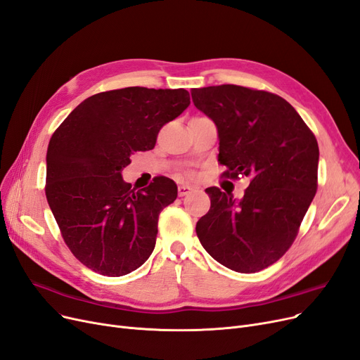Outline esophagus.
<instances>
[{"label": "esophagus", "mask_w": 360, "mask_h": 360, "mask_svg": "<svg viewBox=\"0 0 360 360\" xmlns=\"http://www.w3.org/2000/svg\"><path fill=\"white\" fill-rule=\"evenodd\" d=\"M193 191L192 186L189 184H179V196H186Z\"/></svg>", "instance_id": "obj_1"}]
</instances>
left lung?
<instances>
[{
	"label": "left lung",
	"mask_w": 360,
	"mask_h": 360,
	"mask_svg": "<svg viewBox=\"0 0 360 360\" xmlns=\"http://www.w3.org/2000/svg\"><path fill=\"white\" fill-rule=\"evenodd\" d=\"M195 106L217 127L224 174L250 177L240 199L208 188L196 223L207 252L240 273L278 262L294 242L318 189V141L285 98L239 85L193 89Z\"/></svg>",
	"instance_id": "8db88e82"
}]
</instances>
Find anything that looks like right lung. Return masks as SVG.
<instances>
[{"instance_id": "add662e5", "label": "right lung", "mask_w": 360, "mask_h": 360, "mask_svg": "<svg viewBox=\"0 0 360 360\" xmlns=\"http://www.w3.org/2000/svg\"><path fill=\"white\" fill-rule=\"evenodd\" d=\"M191 105L183 89L127 87L85 98L47 149L46 196L66 245L89 269L122 276L155 248L160 212L174 202L171 179L134 192L122 169L134 152L155 148L161 127Z\"/></svg>"}]
</instances>
